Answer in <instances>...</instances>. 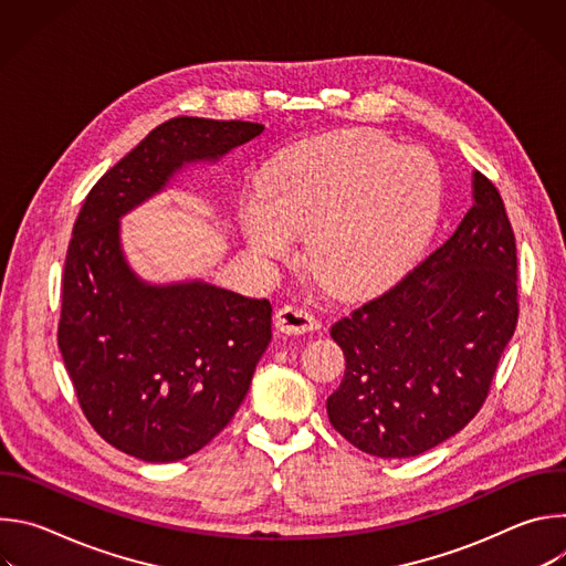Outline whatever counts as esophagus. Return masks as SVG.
Wrapping results in <instances>:
<instances>
[{
    "label": "esophagus",
    "mask_w": 566,
    "mask_h": 566,
    "mask_svg": "<svg viewBox=\"0 0 566 566\" xmlns=\"http://www.w3.org/2000/svg\"><path fill=\"white\" fill-rule=\"evenodd\" d=\"M275 327H277V332H282L286 336H300V334H308V332L317 329L319 322L306 308L284 304L275 313Z\"/></svg>",
    "instance_id": "1"
}]
</instances>
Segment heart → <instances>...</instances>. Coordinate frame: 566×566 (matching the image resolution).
Wrapping results in <instances>:
<instances>
[{"label":"heart","instance_id":"b5f03b06","mask_svg":"<svg viewBox=\"0 0 566 566\" xmlns=\"http://www.w3.org/2000/svg\"><path fill=\"white\" fill-rule=\"evenodd\" d=\"M443 201L437 160L374 132H347L282 151L262 197L241 208V232L264 260L284 262L308 239V266L338 295L389 284L432 234Z\"/></svg>","mask_w":566,"mask_h":566}]
</instances>
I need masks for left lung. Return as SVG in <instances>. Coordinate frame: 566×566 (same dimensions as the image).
<instances>
[{
  "mask_svg": "<svg viewBox=\"0 0 566 566\" xmlns=\"http://www.w3.org/2000/svg\"><path fill=\"white\" fill-rule=\"evenodd\" d=\"M517 313L515 234L497 188L472 172V208L446 244L332 327L347 360L332 426L380 459L454 437L486 400Z\"/></svg>",
  "mask_w": 566,
  "mask_h": 566,
  "instance_id": "8db88e82",
  "label": "left lung"
}]
</instances>
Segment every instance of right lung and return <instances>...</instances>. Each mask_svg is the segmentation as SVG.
<instances>
[{
    "mask_svg": "<svg viewBox=\"0 0 566 566\" xmlns=\"http://www.w3.org/2000/svg\"><path fill=\"white\" fill-rule=\"evenodd\" d=\"M264 125L179 116L151 129L87 195L66 251L57 347L80 408L114 448L149 463L210 443L249 394L271 343V302L203 280L149 284L120 217L192 164H214Z\"/></svg>",
    "mask_w": 566,
    "mask_h": 566,
    "instance_id": "right-lung-1",
    "label": "right lung"
}]
</instances>
